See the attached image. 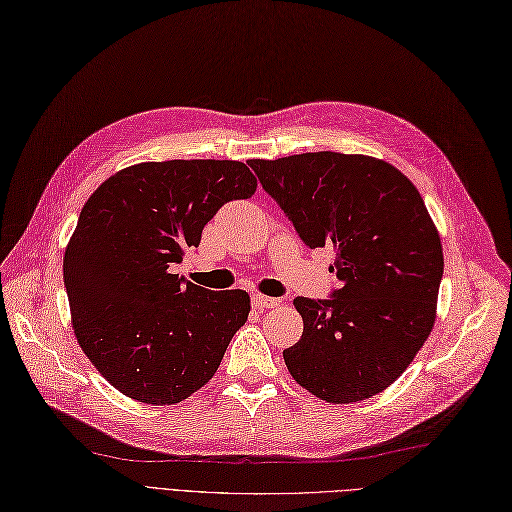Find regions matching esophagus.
Masks as SVG:
<instances>
[{"mask_svg":"<svg viewBox=\"0 0 512 512\" xmlns=\"http://www.w3.org/2000/svg\"><path fill=\"white\" fill-rule=\"evenodd\" d=\"M252 305L254 309H273L279 305V298H273V296H264V294H254L252 296Z\"/></svg>","mask_w":512,"mask_h":512,"instance_id":"obj_1","label":"esophagus"}]
</instances>
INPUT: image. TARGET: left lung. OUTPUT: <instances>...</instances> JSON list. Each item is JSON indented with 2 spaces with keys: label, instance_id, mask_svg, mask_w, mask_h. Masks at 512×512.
<instances>
[{
  "label": "left lung",
  "instance_id": "1",
  "mask_svg": "<svg viewBox=\"0 0 512 512\" xmlns=\"http://www.w3.org/2000/svg\"><path fill=\"white\" fill-rule=\"evenodd\" d=\"M309 248L332 245L341 288L296 296L303 334L284 349L294 381L349 404L390 387L436 322L443 245L407 175L375 156L305 152L248 161Z\"/></svg>",
  "mask_w": 512,
  "mask_h": 512
}]
</instances>
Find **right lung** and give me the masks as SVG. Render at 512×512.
<instances>
[{
    "instance_id": "add662e5",
    "label": "right lung",
    "mask_w": 512,
    "mask_h": 512,
    "mask_svg": "<svg viewBox=\"0 0 512 512\" xmlns=\"http://www.w3.org/2000/svg\"><path fill=\"white\" fill-rule=\"evenodd\" d=\"M239 161L139 163L84 203L63 258L84 356L125 396L178 404L216 375L248 322L245 290H205L171 273L216 211L256 192Z\"/></svg>"
}]
</instances>
